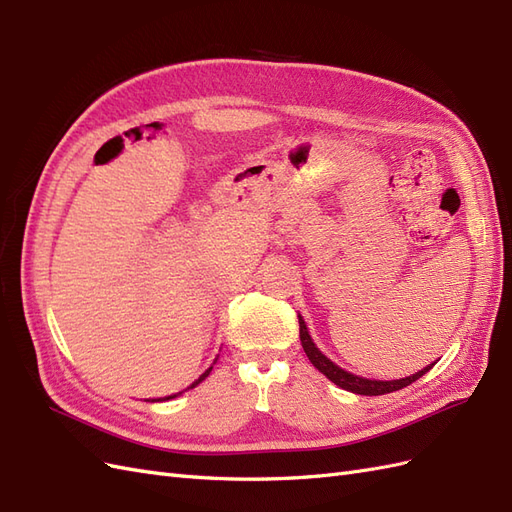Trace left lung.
<instances>
[{
  "label": "left lung",
  "instance_id": "left-lung-1",
  "mask_svg": "<svg viewBox=\"0 0 512 512\" xmlns=\"http://www.w3.org/2000/svg\"><path fill=\"white\" fill-rule=\"evenodd\" d=\"M299 337H301V344H303V350L307 354V359L312 361V365L320 371V374H324L331 382H335L337 386H342V389H346L350 393H356V395H384V393L399 391V389H404V386L416 382L433 365L431 363L429 367L416 371V374H412L408 378H399V380H367V378H359V376H354V374H348V371H344L342 367H337L331 359H327V356H324L316 348V344L312 342V337H309L307 327H305V322H303L301 316H299Z\"/></svg>",
  "mask_w": 512,
  "mask_h": 512
}]
</instances>
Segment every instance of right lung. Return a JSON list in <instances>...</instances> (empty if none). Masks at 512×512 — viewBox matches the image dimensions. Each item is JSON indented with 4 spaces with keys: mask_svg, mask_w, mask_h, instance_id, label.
I'll use <instances>...</instances> for the list:
<instances>
[{
    "mask_svg": "<svg viewBox=\"0 0 512 512\" xmlns=\"http://www.w3.org/2000/svg\"><path fill=\"white\" fill-rule=\"evenodd\" d=\"M209 371H211V367H209V369L205 371V374H203V376H200V378H198V380H196V382H194V384L190 386V389H194V386H196V384H200V382H203V380H205V378L209 376ZM177 395H181V393H177ZM177 395H170V397H164V399H173V397H177ZM156 401H162V399H156Z\"/></svg>",
    "mask_w": 512,
    "mask_h": 512,
    "instance_id": "1",
    "label": "right lung"
}]
</instances>
